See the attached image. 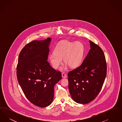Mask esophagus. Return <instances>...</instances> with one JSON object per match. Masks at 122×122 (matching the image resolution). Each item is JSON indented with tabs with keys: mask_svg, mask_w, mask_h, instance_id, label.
<instances>
[{
	"mask_svg": "<svg viewBox=\"0 0 122 122\" xmlns=\"http://www.w3.org/2000/svg\"><path fill=\"white\" fill-rule=\"evenodd\" d=\"M62 78H66V77H67V75H66L65 74V73H64V72H63V73H62Z\"/></svg>",
	"mask_w": 122,
	"mask_h": 122,
	"instance_id": "obj_1",
	"label": "esophagus"
}]
</instances>
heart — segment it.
Instances as JSON below:
<instances>
[{
  "instance_id": "1",
  "label": "heart",
  "mask_w": 122,
  "mask_h": 122,
  "mask_svg": "<svg viewBox=\"0 0 122 122\" xmlns=\"http://www.w3.org/2000/svg\"><path fill=\"white\" fill-rule=\"evenodd\" d=\"M84 46L80 41H62L55 47L54 52L50 54L48 60L54 69L58 68L63 61L71 68L78 66L83 57Z\"/></svg>"
}]
</instances>
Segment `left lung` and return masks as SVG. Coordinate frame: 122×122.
Instances as JSON below:
<instances>
[{"label": "left lung", "instance_id": "8db88e82", "mask_svg": "<svg viewBox=\"0 0 122 122\" xmlns=\"http://www.w3.org/2000/svg\"><path fill=\"white\" fill-rule=\"evenodd\" d=\"M91 49L81 65L68 74L69 89L77 103L87 104L100 92L107 75L104 53L98 45L90 41Z\"/></svg>", "mask_w": 122, "mask_h": 122}]
</instances>
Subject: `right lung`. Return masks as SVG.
Instances as JSON below:
<instances>
[{
  "label": "right lung",
  "instance_id": "right-lung-1",
  "mask_svg": "<svg viewBox=\"0 0 122 122\" xmlns=\"http://www.w3.org/2000/svg\"><path fill=\"white\" fill-rule=\"evenodd\" d=\"M50 38L31 41L20 53L16 67L18 82L27 99L36 106L44 107L51 104L54 87L61 78L60 71L47 61Z\"/></svg>",
  "mask_w": 122,
  "mask_h": 122
}]
</instances>
